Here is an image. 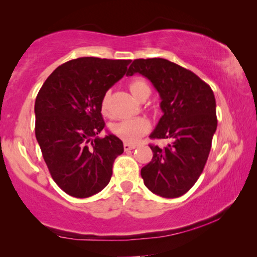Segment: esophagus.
I'll list each match as a JSON object with an SVG mask.
<instances>
[{
	"mask_svg": "<svg viewBox=\"0 0 257 257\" xmlns=\"http://www.w3.org/2000/svg\"><path fill=\"white\" fill-rule=\"evenodd\" d=\"M136 145H134V144H128V143H124L123 144V149H124V151L127 152V151H132V150H135L136 149Z\"/></svg>",
	"mask_w": 257,
	"mask_h": 257,
	"instance_id": "obj_1",
	"label": "esophagus"
}]
</instances>
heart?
Returning a JSON list of instances; mask_svg holds the SVG:
<instances>
[{
    "instance_id": "b5f03b06",
    "label": "heart",
    "mask_w": 257,
    "mask_h": 257,
    "mask_svg": "<svg viewBox=\"0 0 257 257\" xmlns=\"http://www.w3.org/2000/svg\"><path fill=\"white\" fill-rule=\"evenodd\" d=\"M129 89L136 98H139L145 93H151V89L146 81L143 79H134L129 84ZM102 112L104 114L108 113V94H105L101 102ZM150 129L149 121L144 118H130L121 120L112 125V132L115 136L127 143H136L143 135Z\"/></svg>"
}]
</instances>
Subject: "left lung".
<instances>
[{
  "label": "left lung",
  "mask_w": 257,
  "mask_h": 257,
  "mask_svg": "<svg viewBox=\"0 0 257 257\" xmlns=\"http://www.w3.org/2000/svg\"><path fill=\"white\" fill-rule=\"evenodd\" d=\"M135 73L146 77L161 98L163 115L150 137L171 139L164 149L150 145L153 159L142 178L152 193L179 197L197 181L210 154L217 125L214 94L194 72L165 59L134 60L127 76Z\"/></svg>",
  "instance_id": "1"
}]
</instances>
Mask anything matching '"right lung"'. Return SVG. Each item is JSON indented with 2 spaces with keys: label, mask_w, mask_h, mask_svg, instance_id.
Segmentation results:
<instances>
[{
  "label": "right lung",
  "mask_w": 257,
  "mask_h": 257,
  "mask_svg": "<svg viewBox=\"0 0 257 257\" xmlns=\"http://www.w3.org/2000/svg\"><path fill=\"white\" fill-rule=\"evenodd\" d=\"M132 60L78 58L61 64L35 102V135L53 180L77 198L97 194L110 182L123 144L104 125L101 102Z\"/></svg>",
  "instance_id": "right-lung-1"
}]
</instances>
